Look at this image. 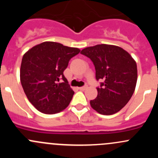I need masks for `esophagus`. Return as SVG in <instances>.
Here are the masks:
<instances>
[{"label":"esophagus","instance_id":"esophagus-1","mask_svg":"<svg viewBox=\"0 0 158 158\" xmlns=\"http://www.w3.org/2000/svg\"><path fill=\"white\" fill-rule=\"evenodd\" d=\"M87 88H88V86L87 85H84V86H82V87H79V90H82V91H84L85 89H86Z\"/></svg>","mask_w":158,"mask_h":158}]
</instances>
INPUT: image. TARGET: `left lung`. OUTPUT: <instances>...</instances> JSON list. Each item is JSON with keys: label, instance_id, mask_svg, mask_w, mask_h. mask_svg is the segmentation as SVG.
I'll return each mask as SVG.
<instances>
[{"label": "left lung", "instance_id": "left-lung-1", "mask_svg": "<svg viewBox=\"0 0 158 158\" xmlns=\"http://www.w3.org/2000/svg\"><path fill=\"white\" fill-rule=\"evenodd\" d=\"M95 66L98 95L90 105L99 114L110 115L120 111L131 98L138 78L137 64L127 51L117 46L98 44L81 51Z\"/></svg>", "mask_w": 158, "mask_h": 158}]
</instances>
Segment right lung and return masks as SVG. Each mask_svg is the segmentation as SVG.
Wrapping results in <instances>:
<instances>
[{
    "label": "right lung",
    "mask_w": 158,
    "mask_h": 158,
    "mask_svg": "<svg viewBox=\"0 0 158 158\" xmlns=\"http://www.w3.org/2000/svg\"><path fill=\"white\" fill-rule=\"evenodd\" d=\"M80 49L56 42H44L23 55L20 82L28 100L38 111L56 114L69 106L74 92L63 72ZM63 79V83H59Z\"/></svg>",
    "instance_id": "right-lung-1"
}]
</instances>
